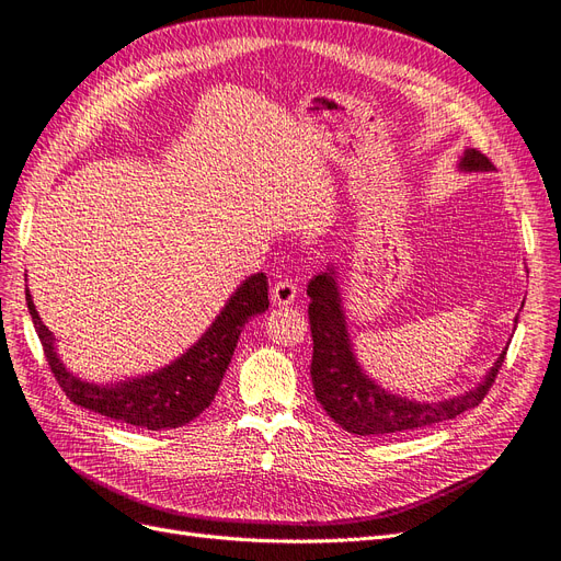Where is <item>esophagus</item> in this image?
<instances>
[{"label": "esophagus", "mask_w": 561, "mask_h": 561, "mask_svg": "<svg viewBox=\"0 0 561 561\" xmlns=\"http://www.w3.org/2000/svg\"><path fill=\"white\" fill-rule=\"evenodd\" d=\"M270 296H273L275 305H291L298 296V286L294 282H288V279H279V282H275Z\"/></svg>", "instance_id": "34e87169"}]
</instances>
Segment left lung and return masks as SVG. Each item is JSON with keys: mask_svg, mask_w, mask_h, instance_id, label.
I'll use <instances>...</instances> for the list:
<instances>
[{"mask_svg": "<svg viewBox=\"0 0 561 561\" xmlns=\"http://www.w3.org/2000/svg\"><path fill=\"white\" fill-rule=\"evenodd\" d=\"M457 170L463 174L494 172V165L480 151L466 149L457 160ZM337 279L335 263H329L323 273L314 275L310 284H307V296L312 300L307 312H310V329L314 340L310 368L312 387L317 401L327 410L329 417L335 420V424H340L347 433H356V436L399 433L455 420L457 414L476 408L484 399L499 368L503 366L508 345L499 354L494 366L486 370L482 382L463 393L451 396V399L414 401L408 399V396L393 393L382 385H377L358 364Z\"/></svg>", "mask_w": 561, "mask_h": 561, "instance_id": "8db88e82", "label": "left lung"}]
</instances>
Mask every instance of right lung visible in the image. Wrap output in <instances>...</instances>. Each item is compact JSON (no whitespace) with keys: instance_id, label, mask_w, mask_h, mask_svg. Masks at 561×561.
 Masks as SVG:
<instances>
[{"instance_id":"1","label":"right lung","mask_w":561,"mask_h":561,"mask_svg":"<svg viewBox=\"0 0 561 561\" xmlns=\"http://www.w3.org/2000/svg\"><path fill=\"white\" fill-rule=\"evenodd\" d=\"M25 298L48 366L67 399L90 412L149 431L184 426L211 405L244 323L270 305L267 277L263 273L251 275L230 294L209 329L168 366L118 382H90L65 366L56 335L44 327L27 286Z\"/></svg>"}]
</instances>
